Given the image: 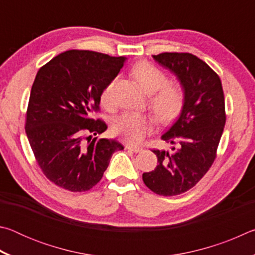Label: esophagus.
Returning <instances> with one entry per match:
<instances>
[{
  "label": "esophagus",
  "mask_w": 255,
  "mask_h": 255,
  "mask_svg": "<svg viewBox=\"0 0 255 255\" xmlns=\"http://www.w3.org/2000/svg\"><path fill=\"white\" fill-rule=\"evenodd\" d=\"M126 148L130 149L135 153H139V152H141V150H143V148H141V147H138V146H131V145H126Z\"/></svg>",
  "instance_id": "esophagus-1"
}]
</instances>
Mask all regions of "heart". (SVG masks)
I'll list each match as a JSON object with an SVG mask.
<instances>
[{"label":"heart","instance_id":"obj_1","mask_svg":"<svg viewBox=\"0 0 255 255\" xmlns=\"http://www.w3.org/2000/svg\"><path fill=\"white\" fill-rule=\"evenodd\" d=\"M131 74L143 91L148 94V107L159 122L169 123L182 109L184 91L182 86L167 83V77L157 67L149 63H139L132 68ZM112 81L101 93V102L106 107L112 103ZM153 128L150 116L138 112H126L120 115L112 123V131L120 139L129 144H138Z\"/></svg>","mask_w":255,"mask_h":255}]
</instances>
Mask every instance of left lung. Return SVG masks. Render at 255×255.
I'll return each mask as SVG.
<instances>
[{
	"label": "left lung",
	"instance_id": "obj_1",
	"mask_svg": "<svg viewBox=\"0 0 255 255\" xmlns=\"http://www.w3.org/2000/svg\"><path fill=\"white\" fill-rule=\"evenodd\" d=\"M158 65L176 76L184 91L179 118L161 136L178 147L153 150L158 165L143 174L146 187L159 196H176L199 182L216 157L226 123L225 100L219 76L188 53L153 55Z\"/></svg>",
	"mask_w": 255,
	"mask_h": 255
}]
</instances>
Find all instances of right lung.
I'll return each mask as SVG.
<instances>
[{"label": "right lung", "instance_id": "1", "mask_svg": "<svg viewBox=\"0 0 255 255\" xmlns=\"http://www.w3.org/2000/svg\"><path fill=\"white\" fill-rule=\"evenodd\" d=\"M126 57L90 50L59 54L38 71L30 92L27 132L40 169L51 182L73 192L101 180L119 141L93 137L108 126L90 115L100 109L101 93ZM85 133L90 136L84 138Z\"/></svg>", "mask_w": 255, "mask_h": 255}]
</instances>
